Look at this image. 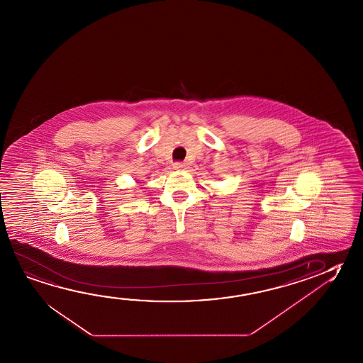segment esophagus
Listing matches in <instances>:
<instances>
[{"label":"esophagus","mask_w":363,"mask_h":363,"mask_svg":"<svg viewBox=\"0 0 363 363\" xmlns=\"http://www.w3.org/2000/svg\"><path fill=\"white\" fill-rule=\"evenodd\" d=\"M173 168H174V169H184V168H187V164L184 163V162H176V163L173 164Z\"/></svg>","instance_id":"obj_1"}]
</instances>
